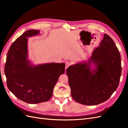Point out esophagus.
<instances>
[{
    "label": "esophagus",
    "mask_w": 128,
    "mask_h": 128,
    "mask_svg": "<svg viewBox=\"0 0 128 128\" xmlns=\"http://www.w3.org/2000/svg\"><path fill=\"white\" fill-rule=\"evenodd\" d=\"M70 66V63L69 62H66V67H65V70H66V69L68 68V67Z\"/></svg>",
    "instance_id": "obj_1"
}]
</instances>
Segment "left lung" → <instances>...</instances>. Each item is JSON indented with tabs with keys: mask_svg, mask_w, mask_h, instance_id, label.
Wrapping results in <instances>:
<instances>
[{
	"mask_svg": "<svg viewBox=\"0 0 128 128\" xmlns=\"http://www.w3.org/2000/svg\"><path fill=\"white\" fill-rule=\"evenodd\" d=\"M121 71L118 50L113 40L104 34L99 46L87 60L77 62L67 69L72 96L85 105L104 102L117 89Z\"/></svg>",
	"mask_w": 128,
	"mask_h": 128,
	"instance_id": "left-lung-1",
	"label": "left lung"
}]
</instances>
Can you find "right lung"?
Instances as JSON below:
<instances>
[{"mask_svg":"<svg viewBox=\"0 0 128 128\" xmlns=\"http://www.w3.org/2000/svg\"><path fill=\"white\" fill-rule=\"evenodd\" d=\"M40 30H29L11 45L7 55L5 74L10 91L23 102L38 104L48 101L65 64H35L29 59L28 38L40 35Z\"/></svg>","mask_w":128,"mask_h":128,"instance_id":"right-lung-1","label":"right lung"}]
</instances>
